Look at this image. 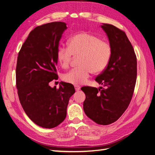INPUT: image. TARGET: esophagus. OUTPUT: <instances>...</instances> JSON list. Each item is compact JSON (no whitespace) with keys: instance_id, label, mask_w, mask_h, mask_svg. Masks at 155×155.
<instances>
[{"instance_id":"1","label":"esophagus","mask_w":155,"mask_h":155,"mask_svg":"<svg viewBox=\"0 0 155 155\" xmlns=\"http://www.w3.org/2000/svg\"><path fill=\"white\" fill-rule=\"evenodd\" d=\"M74 87H75V89H76V91H78L80 90V87H79V86L75 85V86H74Z\"/></svg>"}]
</instances>
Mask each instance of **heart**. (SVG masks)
Listing matches in <instances>:
<instances>
[{"label": "heart", "mask_w": 155, "mask_h": 155, "mask_svg": "<svg viewBox=\"0 0 155 155\" xmlns=\"http://www.w3.org/2000/svg\"><path fill=\"white\" fill-rule=\"evenodd\" d=\"M112 55V47L109 42L89 33L81 32L70 39L68 46H60L57 59L63 68L71 63L72 56H81L80 67L70 70L63 75L66 82L81 85L85 83L91 73L100 72L109 64Z\"/></svg>", "instance_id": "obj_1"}]
</instances>
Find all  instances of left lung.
I'll use <instances>...</instances> for the list:
<instances>
[{
  "mask_svg": "<svg viewBox=\"0 0 155 155\" xmlns=\"http://www.w3.org/2000/svg\"><path fill=\"white\" fill-rule=\"evenodd\" d=\"M112 47L110 62L95 80L104 87H84L83 110L100 125L114 123L124 114L132 99L137 81V61L125 33L116 26L103 24Z\"/></svg>",
  "mask_w": 155,
  "mask_h": 155,
  "instance_id": "8db88e82",
  "label": "left lung"
}]
</instances>
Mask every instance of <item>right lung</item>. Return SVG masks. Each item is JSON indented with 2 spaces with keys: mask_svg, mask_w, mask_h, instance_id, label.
Returning <instances> with one entry per match:
<instances>
[{
  "mask_svg": "<svg viewBox=\"0 0 155 155\" xmlns=\"http://www.w3.org/2000/svg\"><path fill=\"white\" fill-rule=\"evenodd\" d=\"M66 23L53 22L37 26L30 31L18 52L16 86L18 98L29 118L37 125L51 129L67 116L73 85L61 82L59 88L49 83L58 79L57 51Z\"/></svg>",
  "mask_w": 155,
  "mask_h": 155,
  "instance_id": "add662e5",
  "label": "right lung"
}]
</instances>
